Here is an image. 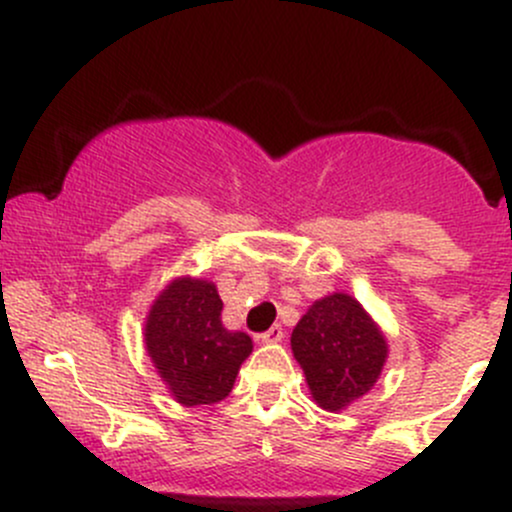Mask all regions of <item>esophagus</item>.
I'll return each mask as SVG.
<instances>
[{"label":"esophagus","mask_w":512,"mask_h":512,"mask_svg":"<svg viewBox=\"0 0 512 512\" xmlns=\"http://www.w3.org/2000/svg\"><path fill=\"white\" fill-rule=\"evenodd\" d=\"M283 337H285L283 327H280V324H273V327L268 329V332H263L258 339H261L263 344H280L283 342Z\"/></svg>","instance_id":"obj_1"}]
</instances>
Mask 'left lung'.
<instances>
[{
  "instance_id": "obj_1",
  "label": "left lung",
  "mask_w": 512,
  "mask_h": 512,
  "mask_svg": "<svg viewBox=\"0 0 512 512\" xmlns=\"http://www.w3.org/2000/svg\"><path fill=\"white\" fill-rule=\"evenodd\" d=\"M290 346L312 400L329 412L364 398L388 359L386 334L361 302L346 293L312 302L295 324Z\"/></svg>"
}]
</instances>
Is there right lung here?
Wrapping results in <instances>:
<instances>
[{
  "label": "right lung",
  "instance_id": "add662e5",
  "mask_svg": "<svg viewBox=\"0 0 512 512\" xmlns=\"http://www.w3.org/2000/svg\"><path fill=\"white\" fill-rule=\"evenodd\" d=\"M144 342L168 393L188 408L227 398L254 351L249 334L222 324L217 285L190 276L170 280L153 300Z\"/></svg>",
  "mask_w": 512,
  "mask_h": 512
}]
</instances>
